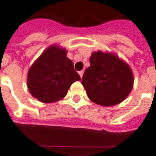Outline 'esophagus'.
<instances>
[{
    "mask_svg": "<svg viewBox=\"0 0 156 156\" xmlns=\"http://www.w3.org/2000/svg\"><path fill=\"white\" fill-rule=\"evenodd\" d=\"M78 73H79V75H80L81 78H83V70H82V71H79V72H78Z\"/></svg>",
    "mask_w": 156,
    "mask_h": 156,
    "instance_id": "34e87169",
    "label": "esophagus"
}]
</instances>
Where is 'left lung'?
<instances>
[{
	"mask_svg": "<svg viewBox=\"0 0 156 156\" xmlns=\"http://www.w3.org/2000/svg\"><path fill=\"white\" fill-rule=\"evenodd\" d=\"M133 83V73L127 63L115 54L101 50L92 54L90 67L82 78L88 98L102 107L115 106L124 101Z\"/></svg>",
	"mask_w": 156,
	"mask_h": 156,
	"instance_id": "obj_1",
	"label": "left lung"
}]
</instances>
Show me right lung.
<instances>
[{
    "instance_id": "1",
    "label": "right lung",
    "mask_w": 156,
    "mask_h": 156,
    "mask_svg": "<svg viewBox=\"0 0 156 156\" xmlns=\"http://www.w3.org/2000/svg\"><path fill=\"white\" fill-rule=\"evenodd\" d=\"M67 50L58 44L48 47L31 65L27 75V87L34 98L44 103L63 99L69 87L80 76Z\"/></svg>"
}]
</instances>
